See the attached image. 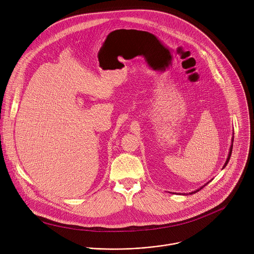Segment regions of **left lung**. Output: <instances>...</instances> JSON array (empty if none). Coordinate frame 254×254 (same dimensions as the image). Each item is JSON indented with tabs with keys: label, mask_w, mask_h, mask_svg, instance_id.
Listing matches in <instances>:
<instances>
[{
	"label": "left lung",
	"mask_w": 254,
	"mask_h": 254,
	"mask_svg": "<svg viewBox=\"0 0 254 254\" xmlns=\"http://www.w3.org/2000/svg\"><path fill=\"white\" fill-rule=\"evenodd\" d=\"M232 143H233V137H232V140H231V146H230V148H229V153H228V157H227V159H226V162H225V163H224V165H223V167H222V169H223V168H225V166H226V165H227V163H228V161H229V159H230V156H231V152H232V146H233V145H232ZM208 183H209V182H208ZM208 183H206V184H208ZM206 184H205V185H204V186H206ZM204 186H202V187H200V188H199V189H197V190H194V191H191V192H189V193H190V194H192V193H194V192H196V191H198V190H201V189H202V188H203V187H204ZM184 194H187V193H184Z\"/></svg>",
	"instance_id": "8db88e82"
}]
</instances>
